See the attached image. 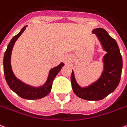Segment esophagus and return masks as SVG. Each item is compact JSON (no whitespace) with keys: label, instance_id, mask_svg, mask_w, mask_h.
Masks as SVG:
<instances>
[{"label":"esophagus","instance_id":"obj_1","mask_svg":"<svg viewBox=\"0 0 127 127\" xmlns=\"http://www.w3.org/2000/svg\"><path fill=\"white\" fill-rule=\"evenodd\" d=\"M70 57H66L65 59H64V62H65L66 63H68L69 62H70Z\"/></svg>","mask_w":127,"mask_h":127}]
</instances>
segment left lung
Masks as SVG:
<instances>
[{
  "instance_id": "8db88e82",
  "label": "left lung",
  "mask_w": 127,
  "mask_h": 127,
  "mask_svg": "<svg viewBox=\"0 0 127 127\" xmlns=\"http://www.w3.org/2000/svg\"><path fill=\"white\" fill-rule=\"evenodd\" d=\"M95 34L106 52L102 58L104 68L99 79L88 87H81L76 83L73 70L70 81L74 94L80 98L88 100H99L113 93L119 84L123 68V59L116 40L102 28L94 29Z\"/></svg>"
}]
</instances>
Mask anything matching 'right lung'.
<instances>
[{
	"mask_svg": "<svg viewBox=\"0 0 127 127\" xmlns=\"http://www.w3.org/2000/svg\"><path fill=\"white\" fill-rule=\"evenodd\" d=\"M27 27V26H25L23 27L20 32L12 38V40L10 41L9 44L8 45L7 48L4 55V74L5 76L6 81L12 91H14L16 95L21 96V98L28 99V100H35V99H40L43 98L49 94L52 89L53 80L57 74L59 72L60 70H61L62 67L64 65V64L61 63L59 65L51 68L48 73L47 80L44 85L40 87H32L23 83V81L17 79L12 72V67H11V63H10L11 54L16 40L22 34L23 32L25 31Z\"/></svg>",
	"mask_w": 127,
	"mask_h": 127,
	"instance_id": "add662e5",
	"label": "right lung"
}]
</instances>
